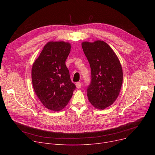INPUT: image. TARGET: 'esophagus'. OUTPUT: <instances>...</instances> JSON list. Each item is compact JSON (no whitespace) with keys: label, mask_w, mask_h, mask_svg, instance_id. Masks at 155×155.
Returning <instances> with one entry per match:
<instances>
[{"label":"esophagus","mask_w":155,"mask_h":155,"mask_svg":"<svg viewBox=\"0 0 155 155\" xmlns=\"http://www.w3.org/2000/svg\"><path fill=\"white\" fill-rule=\"evenodd\" d=\"M76 87H77V88H80L81 87H82V84H81L80 82H77L76 84Z\"/></svg>","instance_id":"1"}]
</instances>
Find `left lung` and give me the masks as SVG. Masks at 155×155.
Segmentation results:
<instances>
[{
	"instance_id": "left-lung-1",
	"label": "left lung",
	"mask_w": 155,
	"mask_h": 155,
	"mask_svg": "<svg viewBox=\"0 0 155 155\" xmlns=\"http://www.w3.org/2000/svg\"><path fill=\"white\" fill-rule=\"evenodd\" d=\"M83 51L91 69L88 99L95 107L104 109L117 98L123 84V70L112 49L102 41L84 42Z\"/></svg>"
}]
</instances>
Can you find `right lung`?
<instances>
[{"label": "right lung", "instance_id": "obj_1", "mask_svg": "<svg viewBox=\"0 0 155 155\" xmlns=\"http://www.w3.org/2000/svg\"><path fill=\"white\" fill-rule=\"evenodd\" d=\"M70 49L68 43L49 42L32 65V82L35 93L45 106L53 111L66 106L76 88L65 64Z\"/></svg>", "mask_w": 155, "mask_h": 155}]
</instances>
